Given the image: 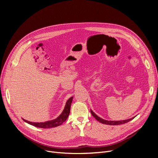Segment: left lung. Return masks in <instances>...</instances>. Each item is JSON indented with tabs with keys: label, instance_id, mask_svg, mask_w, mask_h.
<instances>
[{
	"label": "left lung",
	"instance_id": "8db88e82",
	"mask_svg": "<svg viewBox=\"0 0 158 158\" xmlns=\"http://www.w3.org/2000/svg\"><path fill=\"white\" fill-rule=\"evenodd\" d=\"M91 112L92 115L96 118V120H98V121H99L100 123H101L102 124H107V125H119V124H124V123H128L129 121H131L132 119H133L134 118H131V119H126V120H123V121H107V120H104L101 118H99V116H98L94 112L91 110Z\"/></svg>",
	"mask_w": 158,
	"mask_h": 158
}]
</instances>
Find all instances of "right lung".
I'll return each instance as SVG.
<instances>
[{"label":"right lung","instance_id":"1","mask_svg":"<svg viewBox=\"0 0 158 158\" xmlns=\"http://www.w3.org/2000/svg\"><path fill=\"white\" fill-rule=\"evenodd\" d=\"M73 97H71L68 100H67V101L66 102L65 106L64 107V109L62 113L60 114V115L54 120L46 121L44 123H32V122L26 121L24 119H23L26 123H27L31 125H32L35 127H40V128L46 129V128H51V127L59 126L61 125L64 122H65V120L67 119V118H68L69 114L70 113L71 105V103L73 101Z\"/></svg>","mask_w":158,"mask_h":158}]
</instances>
